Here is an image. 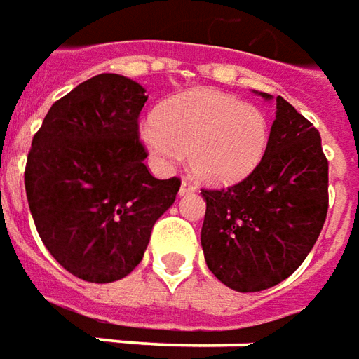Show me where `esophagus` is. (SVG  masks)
<instances>
[{"mask_svg":"<svg viewBox=\"0 0 359 359\" xmlns=\"http://www.w3.org/2000/svg\"><path fill=\"white\" fill-rule=\"evenodd\" d=\"M194 190H196V187H194L187 177H182V180H180V194H190V192H194Z\"/></svg>","mask_w":359,"mask_h":359,"instance_id":"obj_1","label":"esophagus"}]
</instances>
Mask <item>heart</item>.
<instances>
[{"label":"heart","instance_id":"1","mask_svg":"<svg viewBox=\"0 0 359 359\" xmlns=\"http://www.w3.org/2000/svg\"><path fill=\"white\" fill-rule=\"evenodd\" d=\"M141 141L161 163L189 157L190 170L212 184L248 177L262 161L269 123L262 109L218 90H192L161 104Z\"/></svg>","mask_w":359,"mask_h":359}]
</instances>
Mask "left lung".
<instances>
[{
	"instance_id": "1",
	"label": "left lung",
	"mask_w": 359,
	"mask_h": 359,
	"mask_svg": "<svg viewBox=\"0 0 359 359\" xmlns=\"http://www.w3.org/2000/svg\"><path fill=\"white\" fill-rule=\"evenodd\" d=\"M202 196L208 269L240 292L279 285L311 253L326 220L328 159L318 129L277 96L259 165L228 189H202Z\"/></svg>"
}]
</instances>
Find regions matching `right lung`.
<instances>
[{
  "instance_id": "right-lung-1",
  "label": "right lung",
  "mask_w": 359,
  "mask_h": 359,
  "mask_svg": "<svg viewBox=\"0 0 359 359\" xmlns=\"http://www.w3.org/2000/svg\"><path fill=\"white\" fill-rule=\"evenodd\" d=\"M145 88L97 74L57 100L35 133L25 192L35 228L68 273L90 283L123 279L143 259L151 230L180 179L145 165L139 114Z\"/></svg>"
}]
</instances>
